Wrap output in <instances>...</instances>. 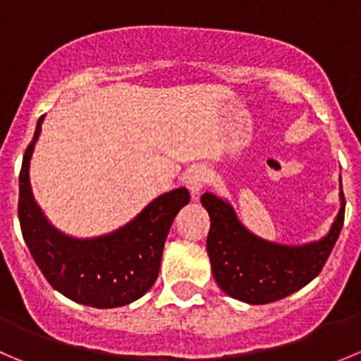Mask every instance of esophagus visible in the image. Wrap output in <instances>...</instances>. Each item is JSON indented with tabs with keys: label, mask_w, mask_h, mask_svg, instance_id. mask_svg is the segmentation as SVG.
<instances>
[{
	"label": "esophagus",
	"mask_w": 361,
	"mask_h": 361,
	"mask_svg": "<svg viewBox=\"0 0 361 361\" xmlns=\"http://www.w3.org/2000/svg\"><path fill=\"white\" fill-rule=\"evenodd\" d=\"M185 183L190 188L192 194L197 195L206 185V171L202 167H192L187 173V176H185Z\"/></svg>",
	"instance_id": "obj_1"
}]
</instances>
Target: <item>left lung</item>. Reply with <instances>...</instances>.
Listing matches in <instances>:
<instances>
[{"mask_svg":"<svg viewBox=\"0 0 361 361\" xmlns=\"http://www.w3.org/2000/svg\"><path fill=\"white\" fill-rule=\"evenodd\" d=\"M201 202L209 215L206 248L215 282L226 295L250 305L277 302L314 281L330 257L345 212L341 183V212L330 233L319 241L289 247L252 234L224 199L206 192Z\"/></svg>","mask_w":361,"mask_h":361,"instance_id":"obj_1","label":"left lung"}]
</instances>
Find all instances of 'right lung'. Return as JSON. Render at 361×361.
Returning <instances> with one entry per match:
<instances>
[{"instance_id": "add662e5", "label": "right lung", "mask_w": 361, "mask_h": 361, "mask_svg": "<svg viewBox=\"0 0 361 361\" xmlns=\"http://www.w3.org/2000/svg\"><path fill=\"white\" fill-rule=\"evenodd\" d=\"M42 121L44 116L37 121L19 174L24 241L49 284L66 298L97 309L128 305L155 284L171 224L190 194L181 187L159 195L132 222L106 236H66L49 224L31 192L30 160Z\"/></svg>"}]
</instances>
